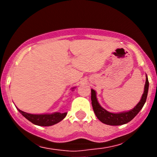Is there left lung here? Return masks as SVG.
I'll return each mask as SVG.
<instances>
[{"mask_svg": "<svg viewBox=\"0 0 157 157\" xmlns=\"http://www.w3.org/2000/svg\"><path fill=\"white\" fill-rule=\"evenodd\" d=\"M149 89V81L148 78H146V83L144 86V91L142 95L141 99L140 102L137 103V105L128 112H120V113H112L104 109L99 105L96 99V91L91 89V101L92 105H93V111L95 112V115L98 118V119L102 123L109 125H121L131 121L136 115L138 114V112L143 108L144 105L145 104L147 97V93H148Z\"/></svg>", "mask_w": 157, "mask_h": 157, "instance_id": "obj_1", "label": "left lung"}]
</instances>
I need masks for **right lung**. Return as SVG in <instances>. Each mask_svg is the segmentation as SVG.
Instances as JSON below:
<instances>
[{
  "mask_svg": "<svg viewBox=\"0 0 157 157\" xmlns=\"http://www.w3.org/2000/svg\"><path fill=\"white\" fill-rule=\"evenodd\" d=\"M74 89V88H73ZM19 112L25 117L27 120L31 121L33 124L39 126H51L57 124L61 120L64 119L67 115V112L60 113V112H55L52 114H44V115H33V114L26 113L20 110Z\"/></svg>",
  "mask_w": 157,
  "mask_h": 157,
  "instance_id": "1",
  "label": "right lung"
}]
</instances>
